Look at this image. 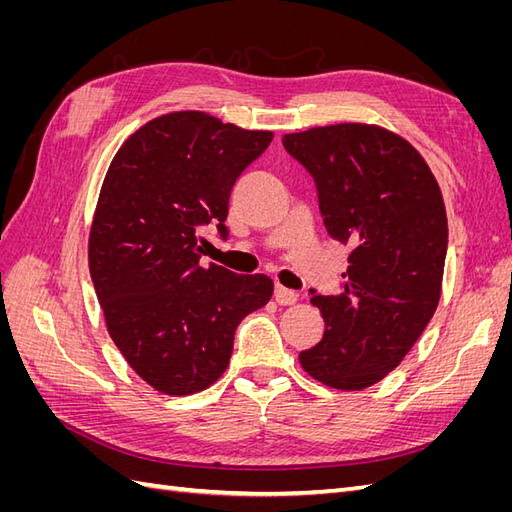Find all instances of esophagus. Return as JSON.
<instances>
[{"instance_id": "1", "label": "esophagus", "mask_w": 512, "mask_h": 512, "mask_svg": "<svg viewBox=\"0 0 512 512\" xmlns=\"http://www.w3.org/2000/svg\"><path fill=\"white\" fill-rule=\"evenodd\" d=\"M273 297H275V301L280 303V305H292L294 301L299 299V294L294 292V290L284 288L282 284H277V286H275V294H273Z\"/></svg>"}]
</instances>
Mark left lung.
<instances>
[{
  "instance_id": "obj_1",
  "label": "left lung",
  "mask_w": 512,
  "mask_h": 512,
  "mask_svg": "<svg viewBox=\"0 0 512 512\" xmlns=\"http://www.w3.org/2000/svg\"><path fill=\"white\" fill-rule=\"evenodd\" d=\"M282 141L316 181L329 237L352 250L344 292L312 294L324 335L299 363L331 389L363 391L404 361L438 307L448 243L440 185L404 136L376 123Z\"/></svg>"
}]
</instances>
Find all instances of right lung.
<instances>
[{"label": "right lung", "instance_id": "add662e5", "mask_svg": "<svg viewBox=\"0 0 512 512\" xmlns=\"http://www.w3.org/2000/svg\"><path fill=\"white\" fill-rule=\"evenodd\" d=\"M273 141L203 111L147 121L119 147L89 228V273L108 335L151 389L194 395L218 380L239 322L273 280L203 267L198 228L224 220L232 185Z\"/></svg>", "mask_w": 512, "mask_h": 512}]
</instances>
